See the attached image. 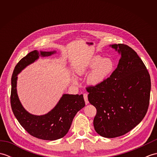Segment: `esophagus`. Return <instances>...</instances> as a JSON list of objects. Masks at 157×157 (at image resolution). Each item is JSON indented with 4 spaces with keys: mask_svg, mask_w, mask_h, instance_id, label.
I'll return each mask as SVG.
<instances>
[{
    "mask_svg": "<svg viewBox=\"0 0 157 157\" xmlns=\"http://www.w3.org/2000/svg\"><path fill=\"white\" fill-rule=\"evenodd\" d=\"M83 96H84V101H85V102H86V104L87 105V104H88V94H86V93H84V94H83Z\"/></svg>",
    "mask_w": 157,
    "mask_h": 157,
    "instance_id": "esophagus-1",
    "label": "esophagus"
}]
</instances>
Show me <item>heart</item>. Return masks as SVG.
<instances>
[{"label": "heart", "mask_w": 157, "mask_h": 157, "mask_svg": "<svg viewBox=\"0 0 157 157\" xmlns=\"http://www.w3.org/2000/svg\"><path fill=\"white\" fill-rule=\"evenodd\" d=\"M114 65L111 59H103L101 56H95L86 64L78 67L77 72L80 75H86L93 69L88 76L87 80L89 84L98 86L102 84L111 75Z\"/></svg>", "instance_id": "b5f03b06"}]
</instances>
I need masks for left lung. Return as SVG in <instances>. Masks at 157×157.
<instances>
[{
  "label": "left lung",
  "mask_w": 157,
  "mask_h": 157,
  "mask_svg": "<svg viewBox=\"0 0 157 157\" xmlns=\"http://www.w3.org/2000/svg\"><path fill=\"white\" fill-rule=\"evenodd\" d=\"M121 58L117 67L102 84L86 87L88 101L96 109L95 131L105 138L124 135L147 113L151 77L137 53L124 44H112Z\"/></svg>",
  "instance_id": "1"
}]
</instances>
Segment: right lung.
I'll return each mask as SVG.
<instances>
[{"mask_svg":"<svg viewBox=\"0 0 157 157\" xmlns=\"http://www.w3.org/2000/svg\"><path fill=\"white\" fill-rule=\"evenodd\" d=\"M55 52L34 51L28 53L16 65L11 78V105L13 114L28 134L44 140H55L64 137L76 113L85 106L82 94H63L54 109L40 116L30 114L21 105L17 93V75L26 66L38 59L39 56H50Z\"/></svg>","mask_w":157,"mask_h":157,"instance_id":"1","label":"right lung"}]
</instances>
